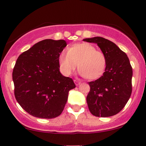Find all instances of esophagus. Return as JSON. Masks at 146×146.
<instances>
[{"label":"esophagus","mask_w":146,"mask_h":146,"mask_svg":"<svg viewBox=\"0 0 146 146\" xmlns=\"http://www.w3.org/2000/svg\"><path fill=\"white\" fill-rule=\"evenodd\" d=\"M74 82H75V85H76V86H78V85H80V84H81V82H80V81H78V80H74Z\"/></svg>","instance_id":"34e87169"}]
</instances>
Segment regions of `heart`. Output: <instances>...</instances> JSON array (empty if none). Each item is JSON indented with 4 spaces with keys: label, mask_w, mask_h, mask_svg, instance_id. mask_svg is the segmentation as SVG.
<instances>
[{
    "label": "heart",
    "mask_w": 146,
    "mask_h": 146,
    "mask_svg": "<svg viewBox=\"0 0 146 146\" xmlns=\"http://www.w3.org/2000/svg\"><path fill=\"white\" fill-rule=\"evenodd\" d=\"M60 71L71 75L78 66L80 75L88 80H95L103 75L106 60L103 53L88 43L75 44L62 52L58 58Z\"/></svg>",
    "instance_id": "obj_1"
}]
</instances>
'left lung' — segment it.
I'll use <instances>...</instances> for the list:
<instances>
[{
  "instance_id": "obj_1",
  "label": "left lung",
  "mask_w": 146,
  "mask_h": 146,
  "mask_svg": "<svg viewBox=\"0 0 146 146\" xmlns=\"http://www.w3.org/2000/svg\"><path fill=\"white\" fill-rule=\"evenodd\" d=\"M83 40L98 44L106 60L103 75L88 82L90 87L86 97L88 109L96 117L113 116L123 109L131 95L132 68L130 61L115 43L102 37Z\"/></svg>"
}]
</instances>
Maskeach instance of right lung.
Instances as JSON below:
<instances>
[{
  "label": "right lung",
  "instance_id": "add662e5",
  "mask_svg": "<svg viewBox=\"0 0 146 146\" xmlns=\"http://www.w3.org/2000/svg\"><path fill=\"white\" fill-rule=\"evenodd\" d=\"M66 46L64 40L46 39L23 52L12 73L15 98L29 115L42 119L58 117L75 88L73 80L60 71L58 58Z\"/></svg>",
  "mask_w": 146,
  "mask_h": 146
}]
</instances>
